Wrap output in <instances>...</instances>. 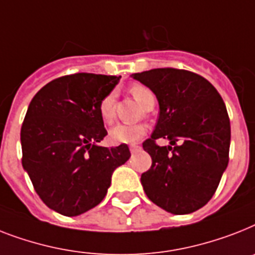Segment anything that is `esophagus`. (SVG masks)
<instances>
[{
	"label": "esophagus",
	"mask_w": 255,
	"mask_h": 255,
	"mask_svg": "<svg viewBox=\"0 0 255 255\" xmlns=\"http://www.w3.org/2000/svg\"><path fill=\"white\" fill-rule=\"evenodd\" d=\"M140 149V145H137V144H132V145H129V150H131V153H136Z\"/></svg>",
	"instance_id": "esophagus-1"
}]
</instances>
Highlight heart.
Masks as SVG:
<instances>
[{"mask_svg":"<svg viewBox=\"0 0 255 255\" xmlns=\"http://www.w3.org/2000/svg\"><path fill=\"white\" fill-rule=\"evenodd\" d=\"M128 90L132 97L141 105L142 109L150 110L154 106L156 97L145 85L132 84ZM98 113L103 123H113L115 119V98H114L113 93L105 95L99 101ZM145 131V126H142V124H132V126L131 124H118L110 129V140L114 144H131L142 137Z\"/></svg>","mask_w":255,"mask_h":255,"instance_id":"heart-1","label":"heart"}]
</instances>
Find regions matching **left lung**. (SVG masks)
<instances>
[{"mask_svg":"<svg viewBox=\"0 0 255 255\" xmlns=\"http://www.w3.org/2000/svg\"><path fill=\"white\" fill-rule=\"evenodd\" d=\"M158 99L160 117L142 148L152 166L141 174L146 196L174 215L195 212L214 196L228 166L231 123L214 85L199 74L175 68L133 73ZM167 138L169 147L155 141Z\"/></svg>","mask_w":255,"mask_h":255,"instance_id":"left-lung-1","label":"left lung"}]
</instances>
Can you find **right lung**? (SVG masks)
<instances>
[{"instance_id":"right-lung-1","label":"right lung","mask_w":255,"mask_h":255,"mask_svg":"<svg viewBox=\"0 0 255 255\" xmlns=\"http://www.w3.org/2000/svg\"><path fill=\"white\" fill-rule=\"evenodd\" d=\"M119 78L63 76L43 86L27 109L20 128L22 165L39 198L64 216H78L98 206L113 171L131 157L127 144L98 145L107 134L99 101Z\"/></svg>"}]
</instances>
